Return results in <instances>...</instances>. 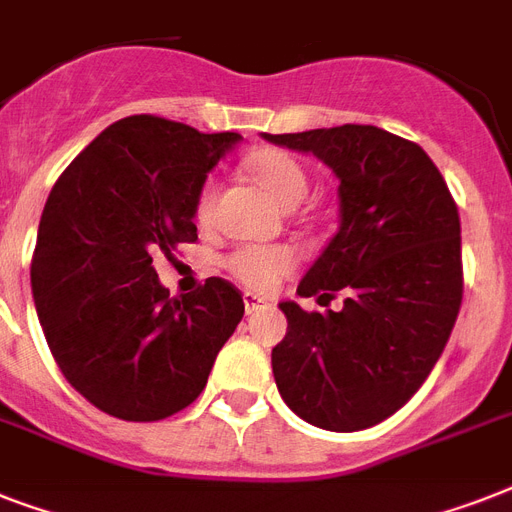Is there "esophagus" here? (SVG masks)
I'll list each match as a JSON object with an SVG mask.
<instances>
[{"instance_id": "esophagus-1", "label": "esophagus", "mask_w": 512, "mask_h": 512, "mask_svg": "<svg viewBox=\"0 0 512 512\" xmlns=\"http://www.w3.org/2000/svg\"><path fill=\"white\" fill-rule=\"evenodd\" d=\"M260 308H265V300L255 292H244V311L247 313H257Z\"/></svg>"}]
</instances>
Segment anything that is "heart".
<instances>
[{
  "label": "heart",
  "mask_w": 512,
  "mask_h": 512,
  "mask_svg": "<svg viewBox=\"0 0 512 512\" xmlns=\"http://www.w3.org/2000/svg\"><path fill=\"white\" fill-rule=\"evenodd\" d=\"M244 170L284 209H295L308 193V175L300 162L284 151H257L244 162ZM212 204H215V183L209 180L196 201L199 220L212 215ZM223 265L244 287L271 292L284 276L295 271L297 257L287 247H239L225 257Z\"/></svg>",
  "instance_id": "1"
}]
</instances>
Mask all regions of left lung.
<instances>
[{"instance_id":"8db88e82","label":"left lung","mask_w":512,"mask_h":512,"mask_svg":"<svg viewBox=\"0 0 512 512\" xmlns=\"http://www.w3.org/2000/svg\"><path fill=\"white\" fill-rule=\"evenodd\" d=\"M263 138L313 154L340 180V228L297 287L342 311L287 300L276 388L297 417L353 433L398 412L444 353L462 303L460 215L417 143L372 124Z\"/></svg>"}]
</instances>
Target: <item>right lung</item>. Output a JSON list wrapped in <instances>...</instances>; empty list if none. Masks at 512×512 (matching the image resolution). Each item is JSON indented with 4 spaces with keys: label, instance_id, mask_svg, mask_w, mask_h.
<instances>
[{
    "label": "right lung",
    "instance_id": "right-lung-1",
    "mask_svg": "<svg viewBox=\"0 0 512 512\" xmlns=\"http://www.w3.org/2000/svg\"><path fill=\"white\" fill-rule=\"evenodd\" d=\"M241 140L159 116L100 132L52 185L31 292L60 372L119 420L154 422L193 404L244 316L239 289L204 281L170 297L154 257L196 241L207 172Z\"/></svg>",
    "mask_w": 512,
    "mask_h": 512
}]
</instances>
